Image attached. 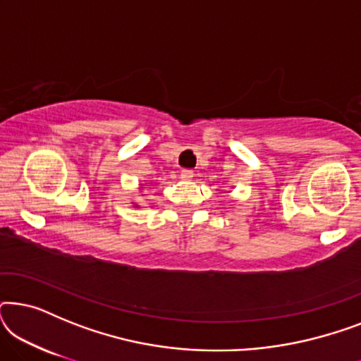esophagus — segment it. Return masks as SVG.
I'll use <instances>...</instances> for the list:
<instances>
[{"label": "esophagus", "mask_w": 361, "mask_h": 361, "mask_svg": "<svg viewBox=\"0 0 361 361\" xmlns=\"http://www.w3.org/2000/svg\"><path fill=\"white\" fill-rule=\"evenodd\" d=\"M192 177H194V171H192V169H182L180 171V179L190 180Z\"/></svg>", "instance_id": "1"}]
</instances>
